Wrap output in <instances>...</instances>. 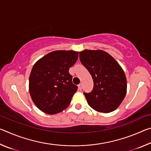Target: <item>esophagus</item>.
<instances>
[{
  "instance_id": "34e87169",
  "label": "esophagus",
  "mask_w": 151,
  "mask_h": 151,
  "mask_svg": "<svg viewBox=\"0 0 151 151\" xmlns=\"http://www.w3.org/2000/svg\"><path fill=\"white\" fill-rule=\"evenodd\" d=\"M82 88H83V84L80 83L78 85V89H79V90H81Z\"/></svg>"
}]
</instances>
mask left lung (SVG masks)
<instances>
[{
  "label": "left lung",
  "instance_id": "1",
  "mask_svg": "<svg viewBox=\"0 0 151 151\" xmlns=\"http://www.w3.org/2000/svg\"><path fill=\"white\" fill-rule=\"evenodd\" d=\"M82 64L92 76L93 91L84 93L88 105L96 111L108 113L119 106L127 94L123 69L108 52L85 49L79 52Z\"/></svg>",
  "mask_w": 151,
  "mask_h": 151
}]
</instances>
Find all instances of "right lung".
Returning a JSON list of instances; mask_svg holds the SVG:
<instances>
[{
	"label": "right lung",
	"instance_id": "1",
	"mask_svg": "<svg viewBox=\"0 0 151 151\" xmlns=\"http://www.w3.org/2000/svg\"><path fill=\"white\" fill-rule=\"evenodd\" d=\"M78 52L55 50L40 58L29 76V93L38 109L55 114L67 108L76 91L68 70L78 59Z\"/></svg>",
	"mask_w": 151,
	"mask_h": 151
}]
</instances>
